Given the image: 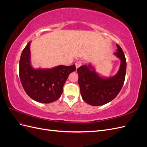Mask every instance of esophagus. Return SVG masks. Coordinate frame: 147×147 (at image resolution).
Segmentation results:
<instances>
[{"label": "esophagus", "mask_w": 147, "mask_h": 147, "mask_svg": "<svg viewBox=\"0 0 147 147\" xmlns=\"http://www.w3.org/2000/svg\"><path fill=\"white\" fill-rule=\"evenodd\" d=\"M82 65V62L81 61H78L75 63V66H76V68L78 69Z\"/></svg>", "instance_id": "34e87169"}]
</instances>
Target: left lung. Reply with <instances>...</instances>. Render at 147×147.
I'll return each instance as SVG.
<instances>
[{
  "mask_svg": "<svg viewBox=\"0 0 147 147\" xmlns=\"http://www.w3.org/2000/svg\"><path fill=\"white\" fill-rule=\"evenodd\" d=\"M117 47L118 50L114 55L120 59L121 64L114 76L101 77L91 64L77 69L80 93L87 104L93 106L106 104L114 99L121 91L125 80L126 61L121 48L117 44Z\"/></svg>",
  "mask_w": 147,
  "mask_h": 147,
  "instance_id": "left-lung-1",
  "label": "left lung"
}]
</instances>
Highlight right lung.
<instances>
[{
  "instance_id": "add662e5",
  "label": "right lung",
  "mask_w": 147,
  "mask_h": 147,
  "mask_svg": "<svg viewBox=\"0 0 147 147\" xmlns=\"http://www.w3.org/2000/svg\"><path fill=\"white\" fill-rule=\"evenodd\" d=\"M30 42L21 53L19 74L25 92L33 100L51 103L58 99L69 75L76 70L75 65H60L51 69H34L30 64Z\"/></svg>"
}]
</instances>
